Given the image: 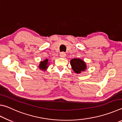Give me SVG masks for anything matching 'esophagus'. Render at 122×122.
<instances>
[{"instance_id":"34e87169","label":"esophagus","mask_w":122,"mask_h":122,"mask_svg":"<svg viewBox=\"0 0 122 122\" xmlns=\"http://www.w3.org/2000/svg\"><path fill=\"white\" fill-rule=\"evenodd\" d=\"M60 56L61 57L64 58V57H65V56H66V54L64 52H62V53H60Z\"/></svg>"}]
</instances>
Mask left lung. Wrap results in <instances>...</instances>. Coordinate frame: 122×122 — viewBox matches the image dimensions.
Returning <instances> with one entry per match:
<instances>
[{"label": "left lung", "mask_w": 122, "mask_h": 122, "mask_svg": "<svg viewBox=\"0 0 122 122\" xmlns=\"http://www.w3.org/2000/svg\"><path fill=\"white\" fill-rule=\"evenodd\" d=\"M72 69L76 73H80L86 68V65L80 59H73L71 61Z\"/></svg>", "instance_id": "obj_1"}]
</instances>
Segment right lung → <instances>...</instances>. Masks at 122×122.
I'll use <instances>...</instances> for the list:
<instances>
[{
    "mask_svg": "<svg viewBox=\"0 0 122 122\" xmlns=\"http://www.w3.org/2000/svg\"><path fill=\"white\" fill-rule=\"evenodd\" d=\"M48 59H46L44 61H41L39 65V68L42 71H45L48 68Z\"/></svg>",
    "mask_w": 122,
    "mask_h": 122,
    "instance_id": "obj_1",
    "label": "right lung"
}]
</instances>
